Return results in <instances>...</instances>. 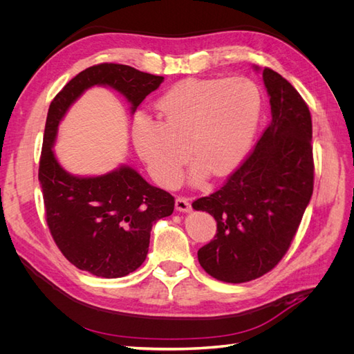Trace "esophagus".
I'll list each match as a JSON object with an SVG mask.
<instances>
[{
  "instance_id": "34e87169",
  "label": "esophagus",
  "mask_w": 354,
  "mask_h": 354,
  "mask_svg": "<svg viewBox=\"0 0 354 354\" xmlns=\"http://www.w3.org/2000/svg\"><path fill=\"white\" fill-rule=\"evenodd\" d=\"M176 208L181 212H189L192 209V205H190V201L185 196H178L176 199Z\"/></svg>"
}]
</instances>
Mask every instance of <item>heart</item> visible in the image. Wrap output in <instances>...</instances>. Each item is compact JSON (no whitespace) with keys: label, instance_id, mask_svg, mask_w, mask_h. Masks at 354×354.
<instances>
[{"label":"heart","instance_id":"heart-1","mask_svg":"<svg viewBox=\"0 0 354 354\" xmlns=\"http://www.w3.org/2000/svg\"><path fill=\"white\" fill-rule=\"evenodd\" d=\"M261 113V94L246 78H187L156 102V122L133 121L136 151L153 178L171 187L180 180L189 152L196 159L192 180L224 176L248 151Z\"/></svg>","mask_w":354,"mask_h":354}]
</instances>
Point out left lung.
<instances>
[{"mask_svg":"<svg viewBox=\"0 0 354 354\" xmlns=\"http://www.w3.org/2000/svg\"><path fill=\"white\" fill-rule=\"evenodd\" d=\"M263 81L270 95V124L226 183L192 203L217 221L216 236L198 251L199 264L229 283L248 282L274 269L313 194L308 106L273 69H263Z\"/></svg>","mask_w":354,"mask_h":354,"instance_id":"1","label":"left lung"}]
</instances>
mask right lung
Listing matches in <instances>:
<instances>
[{
  "instance_id": "obj_1",
  "label": "right lung",
  "mask_w": 354,
  "mask_h": 354,
  "mask_svg": "<svg viewBox=\"0 0 354 354\" xmlns=\"http://www.w3.org/2000/svg\"><path fill=\"white\" fill-rule=\"evenodd\" d=\"M162 81L164 77L131 66L100 63L80 72L50 103L38 178L51 236L80 270L108 279L137 270L146 260L153 223L173 214L174 196L127 165L97 177L66 173L53 153L57 127L71 104L93 85L120 91L136 112Z\"/></svg>"
}]
</instances>
